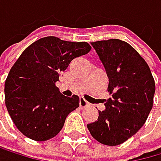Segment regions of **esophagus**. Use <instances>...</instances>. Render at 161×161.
<instances>
[{
	"label": "esophagus",
	"instance_id": "obj_1",
	"mask_svg": "<svg viewBox=\"0 0 161 161\" xmlns=\"http://www.w3.org/2000/svg\"><path fill=\"white\" fill-rule=\"evenodd\" d=\"M89 106V102H86L84 98H80V108H86Z\"/></svg>",
	"mask_w": 161,
	"mask_h": 161
}]
</instances>
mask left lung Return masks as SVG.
Returning <instances> with one entry per match:
<instances>
[{
  "label": "left lung",
  "instance_id": "obj_1",
  "mask_svg": "<svg viewBox=\"0 0 161 161\" xmlns=\"http://www.w3.org/2000/svg\"><path fill=\"white\" fill-rule=\"evenodd\" d=\"M107 72L110 98L98 120L87 124L97 141L119 145L140 129L153 106L155 82L146 61L127 42L109 39L91 43Z\"/></svg>",
  "mask_w": 161,
  "mask_h": 161
}]
</instances>
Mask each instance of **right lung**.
Returning a JSON list of instances; mask_svg holds the SVG:
<instances>
[{"label": "right lung", "instance_id": "right-lung-1", "mask_svg": "<svg viewBox=\"0 0 161 161\" xmlns=\"http://www.w3.org/2000/svg\"><path fill=\"white\" fill-rule=\"evenodd\" d=\"M91 48L86 42L48 36L28 46L14 63L5 81L6 107L26 137L46 141L60 132L67 115L80 106V98L62 96L55 82L72 59Z\"/></svg>", "mask_w": 161, "mask_h": 161}]
</instances>
